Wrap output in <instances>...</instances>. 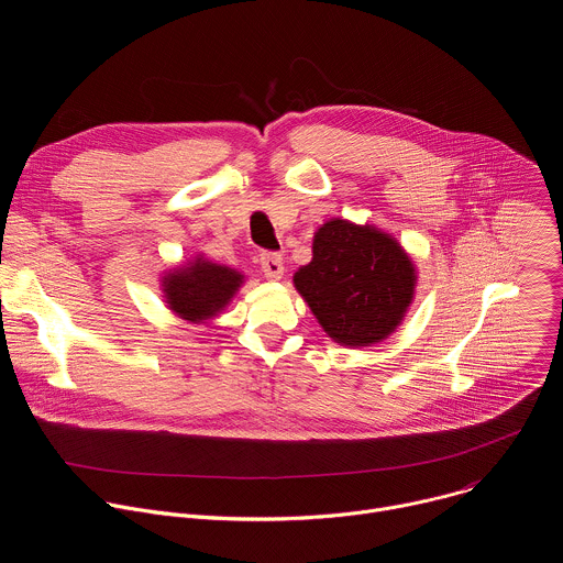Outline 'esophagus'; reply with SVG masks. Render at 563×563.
Here are the masks:
<instances>
[{
    "label": "esophagus",
    "mask_w": 563,
    "mask_h": 563,
    "mask_svg": "<svg viewBox=\"0 0 563 563\" xmlns=\"http://www.w3.org/2000/svg\"><path fill=\"white\" fill-rule=\"evenodd\" d=\"M261 269L269 280H280L283 274H285V265H283L280 254H274V252L261 254Z\"/></svg>",
    "instance_id": "1"
}]
</instances>
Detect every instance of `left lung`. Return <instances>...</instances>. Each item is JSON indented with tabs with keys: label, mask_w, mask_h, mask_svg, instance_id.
<instances>
[{
	"label": "left lung",
	"mask_w": 563,
	"mask_h": 563,
	"mask_svg": "<svg viewBox=\"0 0 563 563\" xmlns=\"http://www.w3.org/2000/svg\"><path fill=\"white\" fill-rule=\"evenodd\" d=\"M417 278L412 256L394 235L330 218L316 229L311 261L294 274V287L334 343L369 347L404 323Z\"/></svg>",
	"instance_id": "8db88e82"
}]
</instances>
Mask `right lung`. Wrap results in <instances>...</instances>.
I'll return each mask as SVG.
<instances>
[{
	"label": "right lung",
	"mask_w": 563,
	"mask_h": 563,
	"mask_svg": "<svg viewBox=\"0 0 563 563\" xmlns=\"http://www.w3.org/2000/svg\"><path fill=\"white\" fill-rule=\"evenodd\" d=\"M245 285V274L196 254L159 276L167 307L187 323L200 325L216 318Z\"/></svg>",
	"instance_id": "right-lung-1"
}]
</instances>
